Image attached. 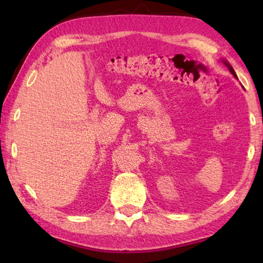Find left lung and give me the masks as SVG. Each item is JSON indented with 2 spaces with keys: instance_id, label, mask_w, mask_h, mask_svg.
<instances>
[{
  "instance_id": "left-lung-1",
  "label": "left lung",
  "mask_w": 263,
  "mask_h": 263,
  "mask_svg": "<svg viewBox=\"0 0 263 263\" xmlns=\"http://www.w3.org/2000/svg\"><path fill=\"white\" fill-rule=\"evenodd\" d=\"M222 64H224V65L226 66V67H228V68H229V70H230V72H231V73H232V75H233V77H234L235 79H238V77H237V74H235V72H234V69L232 68V66H231V65L229 64V62H228V61H226V60H222Z\"/></svg>"
}]
</instances>
